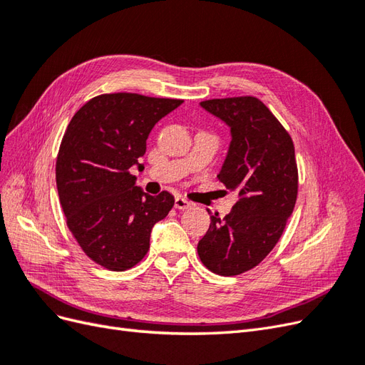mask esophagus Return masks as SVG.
<instances>
[{"instance_id":"34e87169","label":"esophagus","mask_w":365,"mask_h":365,"mask_svg":"<svg viewBox=\"0 0 365 365\" xmlns=\"http://www.w3.org/2000/svg\"><path fill=\"white\" fill-rule=\"evenodd\" d=\"M192 207V202H189L187 200H184V197H181V196H178L175 200V208H178V210H187V208H190Z\"/></svg>"}]
</instances>
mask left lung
Returning a JSON list of instances; mask_svg holds the SVG:
<instances>
[{
	"label": "left lung",
	"instance_id": "left-lung-1",
	"mask_svg": "<svg viewBox=\"0 0 365 365\" xmlns=\"http://www.w3.org/2000/svg\"><path fill=\"white\" fill-rule=\"evenodd\" d=\"M201 106L230 126L217 178L239 200L225 217L210 216L197 254L210 271L230 277L257 267L282 237L297 201L295 150L288 130L257 97L213 98Z\"/></svg>",
	"mask_w": 365,
	"mask_h": 365
}]
</instances>
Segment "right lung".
I'll list each match as a JSON object with an SVG mask.
<instances>
[{
  "instance_id": "obj_1",
  "label": "right lung",
  "mask_w": 365,
  "mask_h": 365,
  "mask_svg": "<svg viewBox=\"0 0 365 365\" xmlns=\"http://www.w3.org/2000/svg\"><path fill=\"white\" fill-rule=\"evenodd\" d=\"M182 101L134 93L101 94L77 111L65 130L56 185L67 225L91 260L126 271L146 256L152 227L172 210L169 192L150 196L135 185L146 140Z\"/></svg>"
}]
</instances>
